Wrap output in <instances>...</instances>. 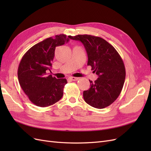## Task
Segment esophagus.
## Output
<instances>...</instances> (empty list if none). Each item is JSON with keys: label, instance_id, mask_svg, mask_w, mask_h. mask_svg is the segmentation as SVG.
Returning <instances> with one entry per match:
<instances>
[{"label": "esophagus", "instance_id": "1", "mask_svg": "<svg viewBox=\"0 0 151 151\" xmlns=\"http://www.w3.org/2000/svg\"><path fill=\"white\" fill-rule=\"evenodd\" d=\"M79 78V77H69V79L70 81H77Z\"/></svg>", "mask_w": 151, "mask_h": 151}]
</instances>
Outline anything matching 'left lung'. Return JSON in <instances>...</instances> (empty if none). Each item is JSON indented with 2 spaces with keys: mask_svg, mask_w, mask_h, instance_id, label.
<instances>
[{
  "mask_svg": "<svg viewBox=\"0 0 151 151\" xmlns=\"http://www.w3.org/2000/svg\"><path fill=\"white\" fill-rule=\"evenodd\" d=\"M84 45L88 57V65L98 76L91 88L83 92L84 101L90 106L102 109L112 104L120 95L125 79V68L119 53L106 40L92 35L68 36Z\"/></svg>",
  "mask_w": 151,
  "mask_h": 151,
  "instance_id": "left-lung-1",
  "label": "left lung"
}]
</instances>
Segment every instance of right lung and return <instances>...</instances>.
<instances>
[{"instance_id": "1", "label": "right lung", "mask_w": 151, "mask_h": 151, "mask_svg": "<svg viewBox=\"0 0 151 151\" xmlns=\"http://www.w3.org/2000/svg\"><path fill=\"white\" fill-rule=\"evenodd\" d=\"M68 41L63 34L48 38L32 47L21 59L18 80L24 93L36 106H51L63 96L66 79H57L47 73L52 67L55 48Z\"/></svg>"}]
</instances>
